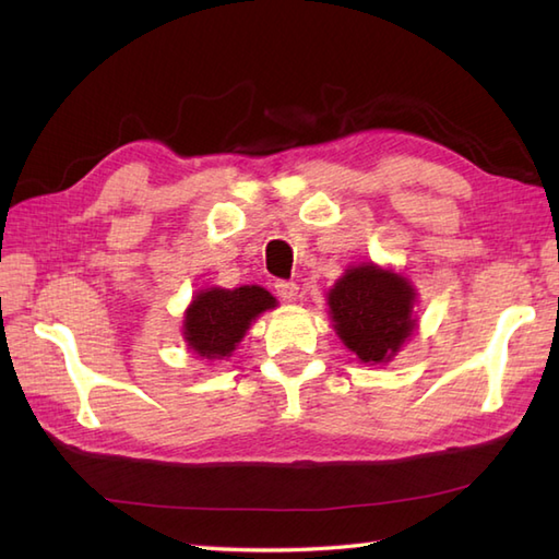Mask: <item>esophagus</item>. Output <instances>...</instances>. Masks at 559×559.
Returning a JSON list of instances; mask_svg holds the SVG:
<instances>
[{
  "label": "esophagus",
  "instance_id": "esophagus-1",
  "mask_svg": "<svg viewBox=\"0 0 559 559\" xmlns=\"http://www.w3.org/2000/svg\"><path fill=\"white\" fill-rule=\"evenodd\" d=\"M298 286H295L293 281H278L276 283V293H278V298L283 300V302H295L298 300Z\"/></svg>",
  "mask_w": 559,
  "mask_h": 559
}]
</instances>
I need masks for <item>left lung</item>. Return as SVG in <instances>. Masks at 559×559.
Instances as JSON below:
<instances>
[{
	"instance_id": "obj_1",
	"label": "left lung",
	"mask_w": 559,
	"mask_h": 559,
	"mask_svg": "<svg viewBox=\"0 0 559 559\" xmlns=\"http://www.w3.org/2000/svg\"><path fill=\"white\" fill-rule=\"evenodd\" d=\"M336 336L365 365H386L418 329L411 278L374 261L353 264L326 293Z\"/></svg>"
}]
</instances>
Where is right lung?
Wrapping results in <instances>:
<instances>
[{
  "label": "right lung",
  "mask_w": 559,
  "mask_h": 559,
  "mask_svg": "<svg viewBox=\"0 0 559 559\" xmlns=\"http://www.w3.org/2000/svg\"><path fill=\"white\" fill-rule=\"evenodd\" d=\"M276 305V298L261 286H240L233 290L218 286L204 288L187 305L182 338L201 360H228L254 319Z\"/></svg>",
  "instance_id": "1"
}]
</instances>
